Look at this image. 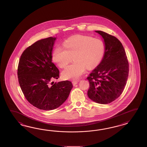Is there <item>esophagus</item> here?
I'll return each mask as SVG.
<instances>
[{
  "instance_id": "esophagus-1",
  "label": "esophagus",
  "mask_w": 147,
  "mask_h": 147,
  "mask_svg": "<svg viewBox=\"0 0 147 147\" xmlns=\"http://www.w3.org/2000/svg\"><path fill=\"white\" fill-rule=\"evenodd\" d=\"M78 81H73V82H72V84H73V85H74V86H75V85H76L78 83Z\"/></svg>"
}]
</instances>
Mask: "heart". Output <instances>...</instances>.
<instances>
[{"label": "heart", "instance_id": "b5f03b06", "mask_svg": "<svg viewBox=\"0 0 147 147\" xmlns=\"http://www.w3.org/2000/svg\"><path fill=\"white\" fill-rule=\"evenodd\" d=\"M64 47L58 46L53 53V60L60 68H65L71 62H74L62 71L65 79H78L85 73L86 68L92 69L101 61L105 51L102 40L88 36H71L66 40Z\"/></svg>", "mask_w": 147, "mask_h": 147}]
</instances>
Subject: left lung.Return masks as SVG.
I'll list each match as a JSON object with an SVG mask.
<instances>
[{"label": "left lung", "instance_id": "1", "mask_svg": "<svg viewBox=\"0 0 147 147\" xmlns=\"http://www.w3.org/2000/svg\"><path fill=\"white\" fill-rule=\"evenodd\" d=\"M102 37L105 46L101 62L87 78L90 99L100 104L113 102L125 89L129 74V63L120 40L106 32L95 31Z\"/></svg>", "mask_w": 147, "mask_h": 147}]
</instances>
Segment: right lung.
I'll return each mask as SVG.
<instances>
[{"label": "right lung", "instance_id": "right-lung-1", "mask_svg": "<svg viewBox=\"0 0 147 147\" xmlns=\"http://www.w3.org/2000/svg\"><path fill=\"white\" fill-rule=\"evenodd\" d=\"M56 39L37 41L23 52L18 64V81L25 97L33 106L45 111L60 107L73 87L67 80L50 84L59 78V71L52 62Z\"/></svg>", "mask_w": 147, "mask_h": 147}]
</instances>
